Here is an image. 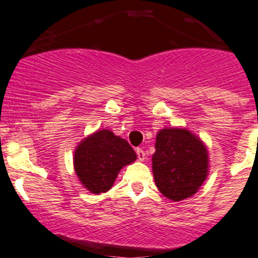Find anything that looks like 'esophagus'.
Here are the masks:
<instances>
[{"label":"esophagus","mask_w":258,"mask_h":258,"mask_svg":"<svg viewBox=\"0 0 258 258\" xmlns=\"http://www.w3.org/2000/svg\"><path fill=\"white\" fill-rule=\"evenodd\" d=\"M135 152H137L139 161H145V158H146V153H145V151H144L143 149L138 147V149L135 150Z\"/></svg>","instance_id":"esophagus-1"}]
</instances>
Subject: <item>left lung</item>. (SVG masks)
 I'll return each mask as SVG.
<instances>
[{
	"mask_svg": "<svg viewBox=\"0 0 258 258\" xmlns=\"http://www.w3.org/2000/svg\"><path fill=\"white\" fill-rule=\"evenodd\" d=\"M152 172L158 190L173 201L190 198L207 176V150L184 129H163L157 134Z\"/></svg>",
	"mask_w": 258,
	"mask_h": 258,
	"instance_id": "8db88e82",
	"label": "left lung"
}]
</instances>
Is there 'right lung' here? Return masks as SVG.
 <instances>
[{"mask_svg":"<svg viewBox=\"0 0 258 258\" xmlns=\"http://www.w3.org/2000/svg\"><path fill=\"white\" fill-rule=\"evenodd\" d=\"M137 160L129 143L109 130H100L79 144L74 153L75 173L94 194L112 187L121 167Z\"/></svg>","mask_w":258,"mask_h":258,"instance_id":"right-lung-1","label":"right lung"}]
</instances>
